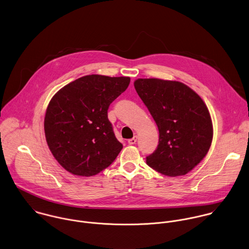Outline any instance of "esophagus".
Here are the masks:
<instances>
[{
    "label": "esophagus",
    "instance_id": "esophagus-1",
    "mask_svg": "<svg viewBox=\"0 0 249 249\" xmlns=\"http://www.w3.org/2000/svg\"><path fill=\"white\" fill-rule=\"evenodd\" d=\"M137 140H138V137H137V136H134L133 139H130V140L128 141V143H129L130 145H133V144H135V143L137 142Z\"/></svg>",
    "mask_w": 249,
    "mask_h": 249
}]
</instances>
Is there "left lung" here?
<instances>
[{"label": "left lung", "instance_id": "obj_1", "mask_svg": "<svg viewBox=\"0 0 249 249\" xmlns=\"http://www.w3.org/2000/svg\"><path fill=\"white\" fill-rule=\"evenodd\" d=\"M134 86L159 129V145L146 158L147 164L169 177L186 175L212 144L213 129L206 104L178 81L138 79Z\"/></svg>", "mask_w": 249, "mask_h": 249}]
</instances>
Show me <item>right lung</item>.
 Listing matches in <instances>:
<instances>
[{
	"label": "right lung",
	"mask_w": 249,
	"mask_h": 249,
	"mask_svg": "<svg viewBox=\"0 0 249 249\" xmlns=\"http://www.w3.org/2000/svg\"><path fill=\"white\" fill-rule=\"evenodd\" d=\"M130 77L88 75L60 89L44 117L53 156L68 172L90 177L107 168L123 145L116 140L107 108L124 92Z\"/></svg>",
	"instance_id": "obj_1"
}]
</instances>
